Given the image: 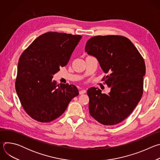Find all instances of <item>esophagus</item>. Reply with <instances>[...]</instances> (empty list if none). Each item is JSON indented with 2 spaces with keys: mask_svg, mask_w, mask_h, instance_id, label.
I'll use <instances>...</instances> for the list:
<instances>
[{
  "mask_svg": "<svg viewBox=\"0 0 160 160\" xmlns=\"http://www.w3.org/2000/svg\"><path fill=\"white\" fill-rule=\"evenodd\" d=\"M86 92H87V90L85 89H82L79 92V93H80V94H83L86 93Z\"/></svg>",
  "mask_w": 160,
  "mask_h": 160,
  "instance_id": "esophagus-1",
  "label": "esophagus"
}]
</instances>
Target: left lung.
Masks as SVG:
<instances>
[{
	"mask_svg": "<svg viewBox=\"0 0 160 160\" xmlns=\"http://www.w3.org/2000/svg\"><path fill=\"white\" fill-rule=\"evenodd\" d=\"M85 51L95 57L111 87L108 94L91 87L87 90L89 112L102 125H113L123 121L140 101L146 74L144 59L127 37L118 35L96 36L86 43Z\"/></svg>",
	"mask_w": 160,
	"mask_h": 160,
	"instance_id": "8db88e82",
	"label": "left lung"
}]
</instances>
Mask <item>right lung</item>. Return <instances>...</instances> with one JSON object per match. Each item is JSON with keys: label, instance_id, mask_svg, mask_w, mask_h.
I'll list each match as a JSON object with an SVG mask.
<instances>
[{"label": "right lung", "instance_id": "obj_1", "mask_svg": "<svg viewBox=\"0 0 160 160\" xmlns=\"http://www.w3.org/2000/svg\"><path fill=\"white\" fill-rule=\"evenodd\" d=\"M82 36L47 32L37 38L21 55L16 80L20 102L33 119L48 123L60 117L79 94L74 85L52 80L65 66Z\"/></svg>", "mask_w": 160, "mask_h": 160}]
</instances>
